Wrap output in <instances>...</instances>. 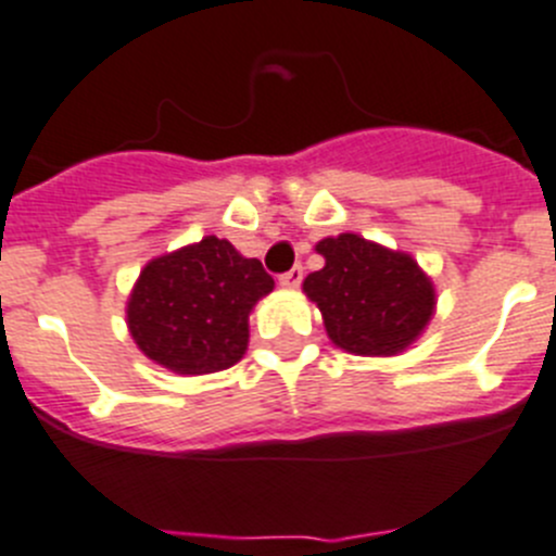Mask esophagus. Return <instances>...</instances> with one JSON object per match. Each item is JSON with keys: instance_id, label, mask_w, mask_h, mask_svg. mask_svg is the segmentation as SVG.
<instances>
[{"instance_id": "1", "label": "esophagus", "mask_w": 556, "mask_h": 556, "mask_svg": "<svg viewBox=\"0 0 556 556\" xmlns=\"http://www.w3.org/2000/svg\"><path fill=\"white\" fill-rule=\"evenodd\" d=\"M304 279V268L302 266H293L290 271L279 274V285H285V288H299Z\"/></svg>"}]
</instances>
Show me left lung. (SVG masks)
<instances>
[{
  "instance_id": "1",
  "label": "left lung",
  "mask_w": 556,
  "mask_h": 556,
  "mask_svg": "<svg viewBox=\"0 0 556 556\" xmlns=\"http://www.w3.org/2000/svg\"><path fill=\"white\" fill-rule=\"evenodd\" d=\"M326 266L304 279L326 331L359 356H392L412 345L433 315V285L417 263L354 232L318 243Z\"/></svg>"
}]
</instances>
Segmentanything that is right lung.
<instances>
[{
	"label": "right lung",
	"instance_id": "right-lung-1",
	"mask_svg": "<svg viewBox=\"0 0 556 556\" xmlns=\"http://www.w3.org/2000/svg\"><path fill=\"white\" fill-rule=\"evenodd\" d=\"M274 279L216 236L148 263L128 302L144 356L184 376L227 370L247 351L249 313Z\"/></svg>",
	"mask_w": 556,
	"mask_h": 556
}]
</instances>
